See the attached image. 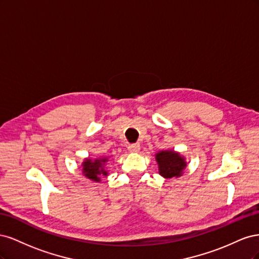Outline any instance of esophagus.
I'll use <instances>...</instances> for the list:
<instances>
[{
    "mask_svg": "<svg viewBox=\"0 0 259 259\" xmlns=\"http://www.w3.org/2000/svg\"><path fill=\"white\" fill-rule=\"evenodd\" d=\"M128 150L132 153H136V152H138L140 150V145L137 144V143L136 144H132V145L128 146Z\"/></svg>",
    "mask_w": 259,
    "mask_h": 259,
    "instance_id": "esophagus-1",
    "label": "esophagus"
}]
</instances>
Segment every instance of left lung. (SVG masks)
I'll return each mask as SVG.
<instances>
[{
  "label": "left lung",
  "instance_id": "8db88e82",
  "mask_svg": "<svg viewBox=\"0 0 259 259\" xmlns=\"http://www.w3.org/2000/svg\"><path fill=\"white\" fill-rule=\"evenodd\" d=\"M155 160L159 165V173L164 178L182 176L187 166L184 156L171 150L158 152L155 154Z\"/></svg>",
  "mask_w": 259,
  "mask_h": 259
}]
</instances>
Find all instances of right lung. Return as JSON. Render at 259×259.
I'll return each mask as SVG.
<instances>
[{"mask_svg": "<svg viewBox=\"0 0 259 259\" xmlns=\"http://www.w3.org/2000/svg\"><path fill=\"white\" fill-rule=\"evenodd\" d=\"M108 161L107 158H99L95 160L86 159L83 163V174L85 177L90 178L93 182L99 183L100 177L99 176H107L108 171L104 168L105 163Z\"/></svg>", "mask_w": 259, "mask_h": 259, "instance_id": "add662e5", "label": "right lung"}]
</instances>
